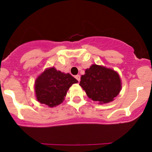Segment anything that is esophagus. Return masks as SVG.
Segmentation results:
<instances>
[{
  "label": "esophagus",
  "instance_id": "esophagus-1",
  "mask_svg": "<svg viewBox=\"0 0 152 152\" xmlns=\"http://www.w3.org/2000/svg\"><path fill=\"white\" fill-rule=\"evenodd\" d=\"M75 78H76L78 82H80V76L78 75H77L75 76Z\"/></svg>",
  "mask_w": 152,
  "mask_h": 152
}]
</instances>
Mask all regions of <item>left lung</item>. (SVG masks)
I'll list each match as a JSON object with an SVG mask.
<instances>
[{
	"label": "left lung",
	"mask_w": 152,
	"mask_h": 152,
	"mask_svg": "<svg viewBox=\"0 0 152 152\" xmlns=\"http://www.w3.org/2000/svg\"><path fill=\"white\" fill-rule=\"evenodd\" d=\"M80 86L87 96L100 104L113 101L121 90V80L117 72L93 64L81 76Z\"/></svg>",
	"instance_id": "obj_1"
}]
</instances>
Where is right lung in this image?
<instances>
[{
  "label": "right lung",
  "instance_id": "obj_1",
  "mask_svg": "<svg viewBox=\"0 0 152 152\" xmlns=\"http://www.w3.org/2000/svg\"><path fill=\"white\" fill-rule=\"evenodd\" d=\"M77 82L69 73H63L54 67L46 69L34 83L37 101L49 107L58 106L64 101L70 86Z\"/></svg>",
  "mask_w": 152,
  "mask_h": 152
}]
</instances>
